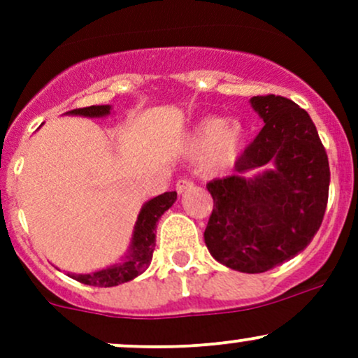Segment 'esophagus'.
<instances>
[{
    "mask_svg": "<svg viewBox=\"0 0 358 358\" xmlns=\"http://www.w3.org/2000/svg\"><path fill=\"white\" fill-rule=\"evenodd\" d=\"M190 188H193V183L190 182V180H178V182H176V192L178 193L190 190Z\"/></svg>",
    "mask_w": 358,
    "mask_h": 358,
    "instance_id": "34e87169",
    "label": "esophagus"
}]
</instances>
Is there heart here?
<instances>
[{
    "label": "heart",
    "mask_w": 358,
    "mask_h": 358,
    "mask_svg": "<svg viewBox=\"0 0 358 358\" xmlns=\"http://www.w3.org/2000/svg\"><path fill=\"white\" fill-rule=\"evenodd\" d=\"M248 145V129L239 119L208 116L200 119L185 138V153L202 156V170L213 175L229 170Z\"/></svg>",
    "instance_id": "heart-1"
}]
</instances>
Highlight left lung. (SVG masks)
<instances>
[{
	"label": "left lung",
	"instance_id": "8db88e82",
	"mask_svg": "<svg viewBox=\"0 0 358 358\" xmlns=\"http://www.w3.org/2000/svg\"><path fill=\"white\" fill-rule=\"evenodd\" d=\"M249 102L264 127L237 159L236 173L207 183L213 210L203 239L220 264L256 274L293 259L313 239L330 168L305 109L273 94Z\"/></svg>",
	"mask_w": 358,
	"mask_h": 358
}]
</instances>
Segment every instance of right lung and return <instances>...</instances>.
Listing matches in <instances>:
<instances>
[{"label":"right lung","instance_id":"obj_1","mask_svg":"<svg viewBox=\"0 0 358 358\" xmlns=\"http://www.w3.org/2000/svg\"><path fill=\"white\" fill-rule=\"evenodd\" d=\"M65 114L82 117H108L113 114V106H90V108L69 110ZM175 200L176 192H165L143 203L141 210L138 213V219L134 222L129 248L117 262L87 274L67 273L69 278L76 279L82 285L113 287L122 285V282L133 281L139 274L145 273L148 266L151 264V259H153V250L156 245V224H158L159 217L175 203Z\"/></svg>","mask_w":358,"mask_h":358}]
</instances>
